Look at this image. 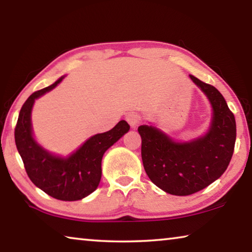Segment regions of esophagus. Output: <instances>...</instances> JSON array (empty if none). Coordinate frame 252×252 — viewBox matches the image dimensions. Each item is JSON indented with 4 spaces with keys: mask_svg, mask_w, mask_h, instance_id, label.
Returning <instances> with one entry per match:
<instances>
[{
    "mask_svg": "<svg viewBox=\"0 0 252 252\" xmlns=\"http://www.w3.org/2000/svg\"><path fill=\"white\" fill-rule=\"evenodd\" d=\"M126 120L131 126L135 127L139 125V123H140V115H139L138 113H135V112H130V113L126 114Z\"/></svg>",
    "mask_w": 252,
    "mask_h": 252,
    "instance_id": "esophagus-1",
    "label": "esophagus"
}]
</instances>
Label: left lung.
Wrapping results in <instances>:
<instances>
[{"label": "left lung", "instance_id": "obj_1", "mask_svg": "<svg viewBox=\"0 0 252 252\" xmlns=\"http://www.w3.org/2000/svg\"><path fill=\"white\" fill-rule=\"evenodd\" d=\"M213 107L210 131L185 143L171 140L157 127L140 126L141 157L155 185L166 193L186 196L205 189L224 173L232 158L237 126L224 97L214 86L189 75Z\"/></svg>", "mask_w": 252, "mask_h": 252}]
</instances>
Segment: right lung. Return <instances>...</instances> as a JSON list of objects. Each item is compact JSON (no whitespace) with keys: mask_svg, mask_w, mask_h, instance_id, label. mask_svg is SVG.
<instances>
[{"mask_svg":"<svg viewBox=\"0 0 252 252\" xmlns=\"http://www.w3.org/2000/svg\"><path fill=\"white\" fill-rule=\"evenodd\" d=\"M63 78L28 97L20 110L14 139L28 176L35 186L61 201H78L97 189L103 155L129 131L130 126L122 120L107 132L90 138L68 158L56 157L42 149L32 137L31 110L34 99L53 90Z\"/></svg>","mask_w":252,"mask_h":252,"instance_id":"add662e5","label":"right lung"}]
</instances>
